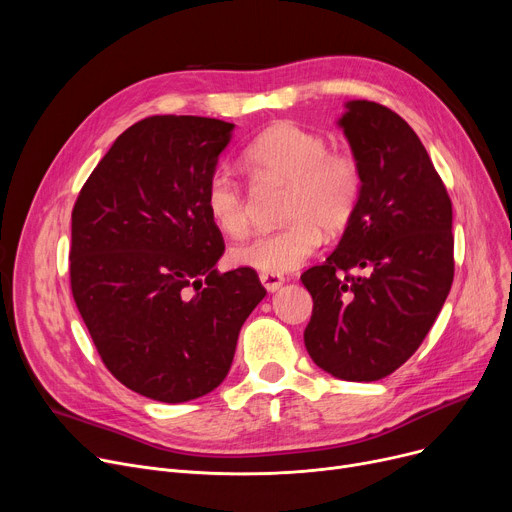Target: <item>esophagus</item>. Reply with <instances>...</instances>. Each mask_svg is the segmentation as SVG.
<instances>
[{"instance_id": "obj_1", "label": "esophagus", "mask_w": 512, "mask_h": 512, "mask_svg": "<svg viewBox=\"0 0 512 512\" xmlns=\"http://www.w3.org/2000/svg\"><path fill=\"white\" fill-rule=\"evenodd\" d=\"M259 280H261V284H263L267 290H270V292L278 290V288L284 284V276H280V274H261Z\"/></svg>"}]
</instances>
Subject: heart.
I'll return each instance as SVG.
<instances>
[{"label": "heart", "instance_id": "1", "mask_svg": "<svg viewBox=\"0 0 512 512\" xmlns=\"http://www.w3.org/2000/svg\"><path fill=\"white\" fill-rule=\"evenodd\" d=\"M255 178L288 186L282 218L288 222L263 232L234 251L238 265L265 274L297 270L321 245L324 230L342 232L359 207L363 170L351 151L330 149L324 134L294 122H278L259 132L242 151ZM209 220L238 238L249 230V203L240 182L228 170H215L205 186Z\"/></svg>", "mask_w": 512, "mask_h": 512}]
</instances>
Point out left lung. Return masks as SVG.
<instances>
[{"mask_svg": "<svg viewBox=\"0 0 512 512\" xmlns=\"http://www.w3.org/2000/svg\"><path fill=\"white\" fill-rule=\"evenodd\" d=\"M344 107L338 126L361 164L363 193L336 251L301 276L313 297L305 346L334 378L375 382L417 351L448 297L452 203L405 120L365 99Z\"/></svg>", "mask_w": 512, "mask_h": 512, "instance_id": "1", "label": "left lung"}]
</instances>
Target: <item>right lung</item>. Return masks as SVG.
<instances>
[{"mask_svg": "<svg viewBox=\"0 0 512 512\" xmlns=\"http://www.w3.org/2000/svg\"><path fill=\"white\" fill-rule=\"evenodd\" d=\"M234 124L151 116L124 130L72 209L74 303L114 378L159 402L218 388L265 297L251 267L220 274L205 186Z\"/></svg>", "mask_w": 512, "mask_h": 512, "instance_id": "right-lung-1", "label": "right lung"}]
</instances>
